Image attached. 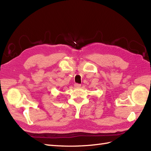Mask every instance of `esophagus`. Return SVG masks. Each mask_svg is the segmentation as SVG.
I'll use <instances>...</instances> for the list:
<instances>
[{"label": "esophagus", "instance_id": "obj_1", "mask_svg": "<svg viewBox=\"0 0 151 151\" xmlns=\"http://www.w3.org/2000/svg\"><path fill=\"white\" fill-rule=\"evenodd\" d=\"M74 86H75V88H80V87H81V85H80V84H78V83H75Z\"/></svg>", "mask_w": 151, "mask_h": 151}]
</instances>
